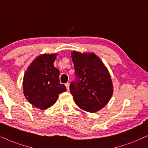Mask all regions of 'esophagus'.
<instances>
[{
    "mask_svg": "<svg viewBox=\"0 0 148 148\" xmlns=\"http://www.w3.org/2000/svg\"><path fill=\"white\" fill-rule=\"evenodd\" d=\"M65 87H66L67 90L69 91V89H70V83H65Z\"/></svg>",
    "mask_w": 148,
    "mask_h": 148,
    "instance_id": "esophagus-1",
    "label": "esophagus"
}]
</instances>
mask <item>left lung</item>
Instances as JSON below:
<instances>
[{
	"label": "left lung",
	"instance_id": "8db88e82",
	"mask_svg": "<svg viewBox=\"0 0 148 148\" xmlns=\"http://www.w3.org/2000/svg\"><path fill=\"white\" fill-rule=\"evenodd\" d=\"M76 79L70 89L74 102L83 111L96 113L104 107L113 93L108 69L93 52H71Z\"/></svg>",
	"mask_w": 148,
	"mask_h": 148
}]
</instances>
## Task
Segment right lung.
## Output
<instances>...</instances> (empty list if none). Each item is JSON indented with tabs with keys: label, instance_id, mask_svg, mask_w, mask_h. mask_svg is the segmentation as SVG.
Returning a JSON list of instances; mask_svg holds the SVG:
<instances>
[{
	"label": "right lung",
	"instance_id": "1",
	"mask_svg": "<svg viewBox=\"0 0 148 148\" xmlns=\"http://www.w3.org/2000/svg\"><path fill=\"white\" fill-rule=\"evenodd\" d=\"M57 53L44 54L29 65L23 78V92L27 100L41 110L55 104L66 87L59 82V70L54 66Z\"/></svg>",
	"mask_w": 148,
	"mask_h": 148
}]
</instances>
